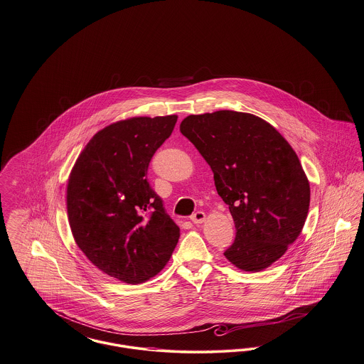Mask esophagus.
<instances>
[{
	"mask_svg": "<svg viewBox=\"0 0 364 364\" xmlns=\"http://www.w3.org/2000/svg\"><path fill=\"white\" fill-rule=\"evenodd\" d=\"M206 220V214L203 211H196L191 215V221L195 224V225H199V224H203Z\"/></svg>",
	"mask_w": 364,
	"mask_h": 364,
	"instance_id": "34e87169",
	"label": "esophagus"
}]
</instances>
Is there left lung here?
Returning a JSON list of instances; mask_svg holds the SVG:
<instances>
[{"label":"left lung","mask_w":364,"mask_h":364,"mask_svg":"<svg viewBox=\"0 0 364 364\" xmlns=\"http://www.w3.org/2000/svg\"><path fill=\"white\" fill-rule=\"evenodd\" d=\"M180 131L205 158L218 195L229 206L235 242L226 259L262 272L299 237L310 208V183L292 146L251 113L191 114Z\"/></svg>","instance_id":"obj_1"}]
</instances>
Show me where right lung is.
Here are the masks:
<instances>
[{
	"label": "right lung",
	"mask_w": 364,
	"mask_h": 364,
	"mask_svg": "<svg viewBox=\"0 0 364 364\" xmlns=\"http://www.w3.org/2000/svg\"><path fill=\"white\" fill-rule=\"evenodd\" d=\"M177 116L131 117L98 131L77 156L67 184L70 232L102 273L136 285L171 259L180 228L146 178Z\"/></svg>",
	"instance_id": "add662e5"
}]
</instances>
